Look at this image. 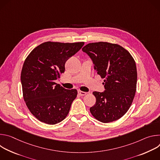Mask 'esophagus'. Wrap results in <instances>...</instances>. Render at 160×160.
<instances>
[{"label":"esophagus","mask_w":160,"mask_h":160,"mask_svg":"<svg viewBox=\"0 0 160 160\" xmlns=\"http://www.w3.org/2000/svg\"><path fill=\"white\" fill-rule=\"evenodd\" d=\"M78 94L80 95V96H85V95H86V92H83V91H80V90H78Z\"/></svg>","instance_id":"esophagus-1"}]
</instances>
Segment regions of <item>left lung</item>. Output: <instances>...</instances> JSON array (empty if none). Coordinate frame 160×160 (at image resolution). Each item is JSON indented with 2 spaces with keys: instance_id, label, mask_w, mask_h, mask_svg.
<instances>
[{
  "instance_id": "obj_1",
  "label": "left lung",
  "mask_w": 160,
  "mask_h": 160,
  "mask_svg": "<svg viewBox=\"0 0 160 160\" xmlns=\"http://www.w3.org/2000/svg\"><path fill=\"white\" fill-rule=\"evenodd\" d=\"M82 51L104 79V92H93L96 102L90 108L91 114L102 123L120 119L130 108L136 92L138 73L133 57L120 45L104 42L88 43Z\"/></svg>"
}]
</instances>
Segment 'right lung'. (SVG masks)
<instances>
[{"label":"right lung","instance_id":"right-lung-1","mask_svg":"<svg viewBox=\"0 0 160 160\" xmlns=\"http://www.w3.org/2000/svg\"><path fill=\"white\" fill-rule=\"evenodd\" d=\"M83 45V42H46L26 58L21 73L22 96L28 109L39 121L54 125L68 115L77 90L66 89L55 80L64 72L66 61Z\"/></svg>","mask_w":160,"mask_h":160}]
</instances>
